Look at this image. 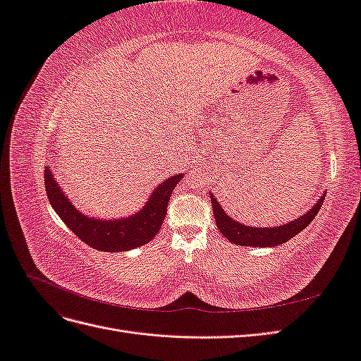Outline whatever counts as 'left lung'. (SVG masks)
<instances>
[{"mask_svg":"<svg viewBox=\"0 0 361 361\" xmlns=\"http://www.w3.org/2000/svg\"><path fill=\"white\" fill-rule=\"evenodd\" d=\"M209 195H211V202L214 207L215 221L218 228H220L221 235L236 245H248V247H274L279 244L288 243L290 238L302 232L304 228L313 221V218L318 215L325 199V195H322V197L318 200V203H316L307 214H304L302 216L297 218V220H293L288 224L260 228V227H250L232 220V218L224 212V209L220 206V203L216 202L214 195L212 194Z\"/></svg>","mask_w":361,"mask_h":361,"instance_id":"8db88e82","label":"left lung"}]
</instances>
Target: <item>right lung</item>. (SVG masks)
Here are the masks:
<instances>
[{"label": "right lung", "instance_id": "obj_1", "mask_svg": "<svg viewBox=\"0 0 361 361\" xmlns=\"http://www.w3.org/2000/svg\"><path fill=\"white\" fill-rule=\"evenodd\" d=\"M180 179L182 174H176L159 183L138 214L114 221L94 220L80 214L68 200L66 194H63L49 170L45 173V188L54 211L82 243L97 251L114 253L145 245L155 238L167 215L170 195Z\"/></svg>", "mask_w": 361, "mask_h": 361}]
</instances>
